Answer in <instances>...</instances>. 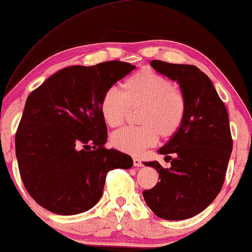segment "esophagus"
<instances>
[{
	"label": "esophagus",
	"mask_w": 252,
	"mask_h": 252,
	"mask_svg": "<svg viewBox=\"0 0 252 252\" xmlns=\"http://www.w3.org/2000/svg\"><path fill=\"white\" fill-rule=\"evenodd\" d=\"M133 164H134V166H136V167L142 166V161H141L140 158H137V157L133 158Z\"/></svg>",
	"instance_id": "obj_1"
}]
</instances>
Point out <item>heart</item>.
<instances>
[{
    "label": "heart",
    "mask_w": 252,
    "mask_h": 252,
    "mask_svg": "<svg viewBox=\"0 0 252 252\" xmlns=\"http://www.w3.org/2000/svg\"><path fill=\"white\" fill-rule=\"evenodd\" d=\"M128 109H140L137 124L142 126L117 130L111 135V144L122 153L139 155L157 142L158 134L170 139L179 132L187 113V102L170 80L144 68L123 82L122 94L110 88L99 101L102 118L112 128L123 125Z\"/></svg>",
    "instance_id": "heart-1"
}]
</instances>
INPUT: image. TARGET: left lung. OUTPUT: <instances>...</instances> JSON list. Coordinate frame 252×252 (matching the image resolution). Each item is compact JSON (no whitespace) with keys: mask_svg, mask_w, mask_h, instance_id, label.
<instances>
[{"mask_svg":"<svg viewBox=\"0 0 252 252\" xmlns=\"http://www.w3.org/2000/svg\"><path fill=\"white\" fill-rule=\"evenodd\" d=\"M150 65L178 82L187 113L179 132L158 150L171 166L164 168L157 160L143 163L156 168L160 179L143 190V198L159 218L188 219L208 208L221 190L233 149L228 113L210 78L195 65L161 61Z\"/></svg>","mask_w":252,"mask_h":252,"instance_id":"left-lung-1","label":"left lung"}]
</instances>
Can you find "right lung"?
Returning a JSON list of instances; mask_svg holds the SVG:
<instances>
[{
  "mask_svg": "<svg viewBox=\"0 0 252 252\" xmlns=\"http://www.w3.org/2000/svg\"><path fill=\"white\" fill-rule=\"evenodd\" d=\"M134 68L119 61L74 65L29 95L16 133V156L26 190L48 211H88L102 197L106 173L133 166L128 155L104 148L108 129L99 101Z\"/></svg>",
  "mask_w": 252,
  "mask_h": 252,
  "instance_id": "obj_1",
  "label": "right lung"
}]
</instances>
